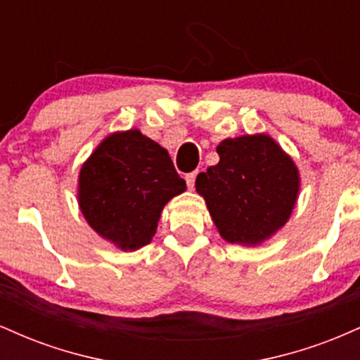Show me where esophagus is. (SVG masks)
<instances>
[{"label": "esophagus", "instance_id": "obj_1", "mask_svg": "<svg viewBox=\"0 0 360 360\" xmlns=\"http://www.w3.org/2000/svg\"><path fill=\"white\" fill-rule=\"evenodd\" d=\"M196 176H198V171H193V172H189V174H186V183H188L189 189L194 188V181H196Z\"/></svg>", "mask_w": 360, "mask_h": 360}]
</instances>
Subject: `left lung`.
Instances as JSON below:
<instances>
[{
	"label": "left lung",
	"mask_w": 360,
	"mask_h": 360,
	"mask_svg": "<svg viewBox=\"0 0 360 360\" xmlns=\"http://www.w3.org/2000/svg\"><path fill=\"white\" fill-rule=\"evenodd\" d=\"M220 162L196 177L218 232L226 242L259 245L286 225L300 193L296 164L269 135L225 139Z\"/></svg>",
	"instance_id": "left-lung-1"
}]
</instances>
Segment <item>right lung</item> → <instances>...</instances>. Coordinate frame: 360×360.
Wrapping results in <instances>:
<instances>
[{
  "label": "right lung",
  "mask_w": 360,
  "mask_h": 360,
  "mask_svg": "<svg viewBox=\"0 0 360 360\" xmlns=\"http://www.w3.org/2000/svg\"><path fill=\"white\" fill-rule=\"evenodd\" d=\"M186 191L166 148L137 128L106 137L82 164L77 200L86 221L122 250L150 243L169 200Z\"/></svg>",
  "instance_id": "1"
}]
</instances>
